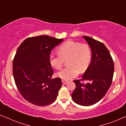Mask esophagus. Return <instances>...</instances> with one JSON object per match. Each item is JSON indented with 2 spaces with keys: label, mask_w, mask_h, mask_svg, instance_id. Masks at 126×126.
Listing matches in <instances>:
<instances>
[{
  "label": "esophagus",
  "mask_w": 126,
  "mask_h": 126,
  "mask_svg": "<svg viewBox=\"0 0 126 126\" xmlns=\"http://www.w3.org/2000/svg\"><path fill=\"white\" fill-rule=\"evenodd\" d=\"M62 82H63V83L64 84H66L68 83V81H65L64 80H62Z\"/></svg>",
  "instance_id": "esophagus-1"
}]
</instances>
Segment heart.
<instances>
[{
	"instance_id": "1",
	"label": "heart",
	"mask_w": 126,
	"mask_h": 126,
	"mask_svg": "<svg viewBox=\"0 0 126 126\" xmlns=\"http://www.w3.org/2000/svg\"><path fill=\"white\" fill-rule=\"evenodd\" d=\"M58 54H50L49 63L53 68L61 69L65 60H68V67L58 72L57 76L64 80H70L78 75L79 72H84L90 65L92 57L91 48L88 45L73 41L63 43L58 48Z\"/></svg>"
}]
</instances>
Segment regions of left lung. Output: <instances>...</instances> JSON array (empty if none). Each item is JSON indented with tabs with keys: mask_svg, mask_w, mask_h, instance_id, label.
Instances as JSON below:
<instances>
[{
	"mask_svg": "<svg viewBox=\"0 0 126 126\" xmlns=\"http://www.w3.org/2000/svg\"><path fill=\"white\" fill-rule=\"evenodd\" d=\"M90 46L92 57L88 68L81 80L73 81L76 88L72 94L73 101L82 106L96 104L106 95L111 87L114 72L112 58L107 48L102 42L87 36H83Z\"/></svg>",
	"mask_w": 126,
	"mask_h": 126,
	"instance_id": "left-lung-1",
	"label": "left lung"
}]
</instances>
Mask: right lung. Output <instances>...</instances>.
I'll return each mask as SVG.
<instances>
[{"instance_id":"obj_1","label":"right lung","mask_w":126,"mask_h":126,"mask_svg":"<svg viewBox=\"0 0 126 126\" xmlns=\"http://www.w3.org/2000/svg\"><path fill=\"white\" fill-rule=\"evenodd\" d=\"M63 41L47 35L30 37L17 49L13 63L14 79L19 92L32 104L47 106L57 97L63 83L59 77L51 79L54 72L49 56Z\"/></svg>"}]
</instances>
